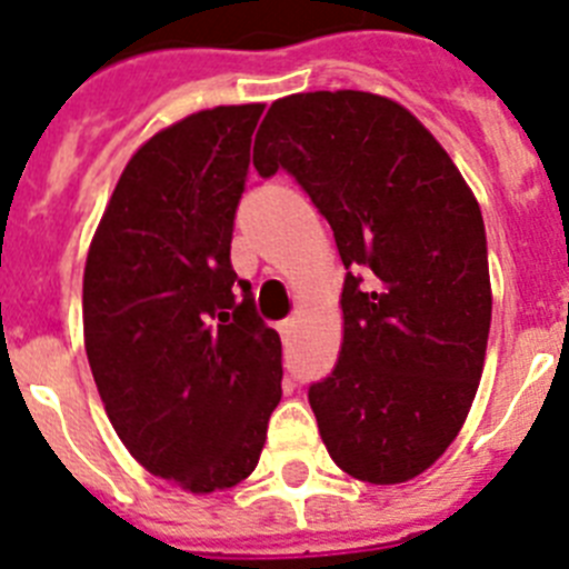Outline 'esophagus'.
I'll use <instances>...</instances> for the list:
<instances>
[{
  "label": "esophagus",
  "mask_w": 569,
  "mask_h": 569,
  "mask_svg": "<svg viewBox=\"0 0 569 569\" xmlns=\"http://www.w3.org/2000/svg\"><path fill=\"white\" fill-rule=\"evenodd\" d=\"M292 329H295V321H292V318H286V321L277 323V332H280V336H283V338L292 336Z\"/></svg>",
  "instance_id": "esophagus-1"
}]
</instances>
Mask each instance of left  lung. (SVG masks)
<instances>
[{
  "instance_id": "left-lung-1",
  "label": "left lung",
  "mask_w": 569,
  "mask_h": 569,
  "mask_svg": "<svg viewBox=\"0 0 569 569\" xmlns=\"http://www.w3.org/2000/svg\"><path fill=\"white\" fill-rule=\"evenodd\" d=\"M336 233L343 343L309 388L329 457L365 483H405L442 457L475 402L491 323L480 204L405 107L370 92L274 100L254 141Z\"/></svg>"
}]
</instances>
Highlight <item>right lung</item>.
I'll use <instances>...</instances> for the list:
<instances>
[{
    "label": "right lung",
    "instance_id": "obj_1",
    "mask_svg": "<svg viewBox=\"0 0 569 569\" xmlns=\"http://www.w3.org/2000/svg\"><path fill=\"white\" fill-rule=\"evenodd\" d=\"M262 103L196 112L123 167L83 271V336L107 417L150 475L190 491L254 471L283 347L231 266Z\"/></svg>",
    "mask_w": 569,
    "mask_h": 569
}]
</instances>
